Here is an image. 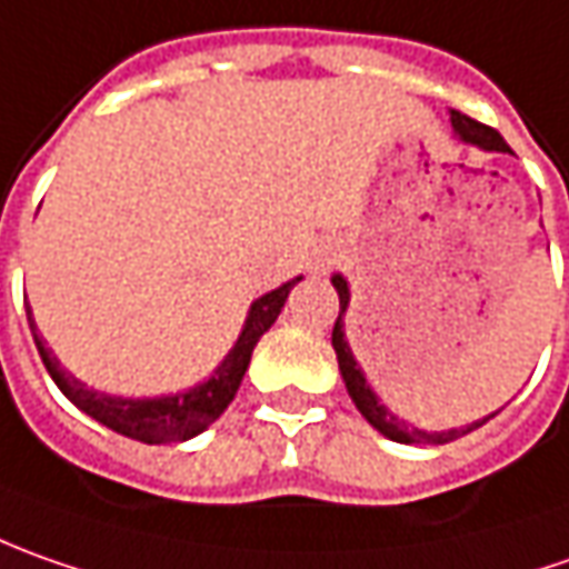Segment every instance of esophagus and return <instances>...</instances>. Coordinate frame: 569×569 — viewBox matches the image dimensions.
<instances>
[{"label":"esophagus","instance_id":"34e87169","mask_svg":"<svg viewBox=\"0 0 569 569\" xmlns=\"http://www.w3.org/2000/svg\"><path fill=\"white\" fill-rule=\"evenodd\" d=\"M333 261H337V254H333V251H323L321 258H318V264H315V270H327Z\"/></svg>","mask_w":569,"mask_h":569}]
</instances>
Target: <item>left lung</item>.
Returning <instances> with one entry per match:
<instances>
[{
    "label": "left lung",
    "instance_id": "left-lung-1",
    "mask_svg": "<svg viewBox=\"0 0 569 569\" xmlns=\"http://www.w3.org/2000/svg\"><path fill=\"white\" fill-rule=\"evenodd\" d=\"M450 126H453V134L460 138L462 144H472V148L485 150V153H513L495 128L481 126V122L469 119V116H462V112H457V109H450ZM330 283H333L337 296H340V318H337V323H333V352H337V362H340V375H343L346 390H349V397H352V402H356V409L362 412L365 421H368L375 431H381L383 438H390V441H397V443H450V441H457V438H462V435H469V431H476V428H481L485 421L498 416L500 409L498 412H491V416H485V419L460 425V428L425 431V428H416L412 421L400 419L397 412H390V409L381 402V397L375 393V387L368 383L362 365L356 362L352 346H349V340H346L343 318H346V311H349V283H346L343 273H333V277H330Z\"/></svg>",
    "mask_w": 569,
    "mask_h": 569
}]
</instances>
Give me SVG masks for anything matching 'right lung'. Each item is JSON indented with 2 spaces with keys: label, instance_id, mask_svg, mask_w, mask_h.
Masks as SVG:
<instances>
[{
  "label": "right lung",
  "instance_id": "1",
  "mask_svg": "<svg viewBox=\"0 0 569 569\" xmlns=\"http://www.w3.org/2000/svg\"><path fill=\"white\" fill-rule=\"evenodd\" d=\"M299 280L302 277L277 286V289H270L261 299L251 302L239 340L226 352L223 362L210 371V378L198 381L194 387H188V390L160 393V397H116V393H103V390H93L88 383H81L71 371L62 368V362L56 359V352L40 337L28 299H24V308H28V323L30 333H33V343H37V352H40V359L47 365L50 378L81 412H88L90 419H97L100 425L112 428L116 435H126L131 441L182 443L191 441L194 435L207 431L213 421L223 416L226 406L232 402L239 383L246 378L254 346L273 327L277 315L283 311L286 299L292 292V286L299 283Z\"/></svg>",
  "mask_w": 569,
  "mask_h": 569
}]
</instances>
